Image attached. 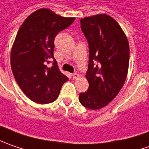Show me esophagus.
<instances>
[{"label":"esophagus","mask_w":149,"mask_h":149,"mask_svg":"<svg viewBox=\"0 0 149 149\" xmlns=\"http://www.w3.org/2000/svg\"><path fill=\"white\" fill-rule=\"evenodd\" d=\"M78 77H79V74H78V73L75 72V73L72 74V78H73V79H77Z\"/></svg>","instance_id":"1"}]
</instances>
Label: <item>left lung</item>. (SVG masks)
I'll list each match as a JSON object with an SVG mask.
<instances>
[{"instance_id":"left-lung-1","label":"left lung","mask_w":149,"mask_h":149,"mask_svg":"<svg viewBox=\"0 0 149 149\" xmlns=\"http://www.w3.org/2000/svg\"><path fill=\"white\" fill-rule=\"evenodd\" d=\"M81 29L89 47L86 78L88 90L79 95L82 106L104 107L118 94L126 80L129 44L119 24L106 14L82 18Z\"/></svg>"}]
</instances>
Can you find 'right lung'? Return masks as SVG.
Here are the masks:
<instances>
[{"mask_svg": "<svg viewBox=\"0 0 149 149\" xmlns=\"http://www.w3.org/2000/svg\"><path fill=\"white\" fill-rule=\"evenodd\" d=\"M74 20L42 8L31 13L16 34L10 53L12 73L23 93L36 103L54 102L68 80L54 59V39ZM52 58L54 66L48 68Z\"/></svg>", "mask_w": 149, "mask_h": 149, "instance_id": "obj_1", "label": "right lung"}]
</instances>
